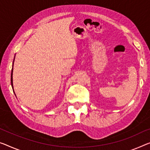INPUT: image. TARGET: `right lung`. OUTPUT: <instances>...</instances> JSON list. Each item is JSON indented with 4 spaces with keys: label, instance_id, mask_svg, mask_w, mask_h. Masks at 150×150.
I'll return each instance as SVG.
<instances>
[{
    "label": "right lung",
    "instance_id": "1",
    "mask_svg": "<svg viewBox=\"0 0 150 150\" xmlns=\"http://www.w3.org/2000/svg\"><path fill=\"white\" fill-rule=\"evenodd\" d=\"M14 60H15V59H14ZM14 62V61H13ZM13 69H12V72H11V86L13 87Z\"/></svg>",
    "mask_w": 150,
    "mask_h": 150
}]
</instances>
